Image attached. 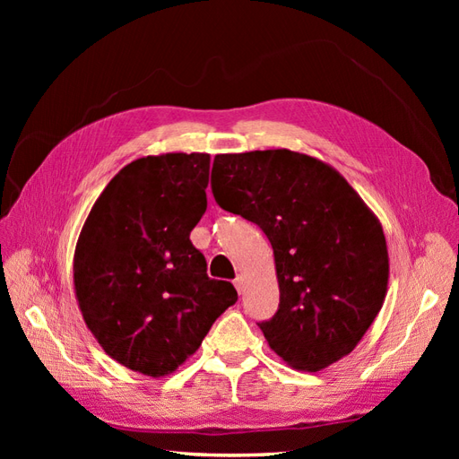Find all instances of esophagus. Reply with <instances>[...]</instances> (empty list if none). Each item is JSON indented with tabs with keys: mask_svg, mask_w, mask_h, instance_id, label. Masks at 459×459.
<instances>
[{
	"mask_svg": "<svg viewBox=\"0 0 459 459\" xmlns=\"http://www.w3.org/2000/svg\"><path fill=\"white\" fill-rule=\"evenodd\" d=\"M233 285H235V289H238V293L241 295V293H243V290H245V287H247V280H245V277H243V275H239V277H238V280H235V283H233Z\"/></svg>",
	"mask_w": 459,
	"mask_h": 459,
	"instance_id": "34e87169",
	"label": "esophagus"
}]
</instances>
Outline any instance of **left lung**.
Segmentation results:
<instances>
[{
  "label": "left lung",
  "instance_id": "obj_1",
  "mask_svg": "<svg viewBox=\"0 0 459 459\" xmlns=\"http://www.w3.org/2000/svg\"><path fill=\"white\" fill-rule=\"evenodd\" d=\"M212 193L272 243L280 308L258 324L270 349L299 371L349 356L388 285L383 226L354 187L316 157L266 149L216 155Z\"/></svg>",
  "mask_w": 459,
  "mask_h": 459
}]
</instances>
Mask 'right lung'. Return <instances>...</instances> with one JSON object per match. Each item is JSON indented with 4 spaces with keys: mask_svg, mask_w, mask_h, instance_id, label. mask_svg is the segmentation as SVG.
Listing matches in <instances>:
<instances>
[{
    "mask_svg": "<svg viewBox=\"0 0 459 459\" xmlns=\"http://www.w3.org/2000/svg\"><path fill=\"white\" fill-rule=\"evenodd\" d=\"M208 152L142 157L110 179L82 226L74 295L101 349L147 377L174 373L238 300L189 241L206 211Z\"/></svg>",
    "mask_w": 459,
    "mask_h": 459,
    "instance_id": "right-lung-1",
    "label": "right lung"
}]
</instances>
